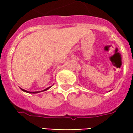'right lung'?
Returning a JSON list of instances; mask_svg holds the SVG:
<instances>
[{
  "instance_id": "right-lung-1",
  "label": "right lung",
  "mask_w": 133,
  "mask_h": 133,
  "mask_svg": "<svg viewBox=\"0 0 133 133\" xmlns=\"http://www.w3.org/2000/svg\"><path fill=\"white\" fill-rule=\"evenodd\" d=\"M50 87H49V88H46L45 90H43V91H45V90H48V89L50 88ZM22 90L23 91H24V92H29V93H38V92H28V91H27V90H23V89H22V88H21Z\"/></svg>"
}]
</instances>
